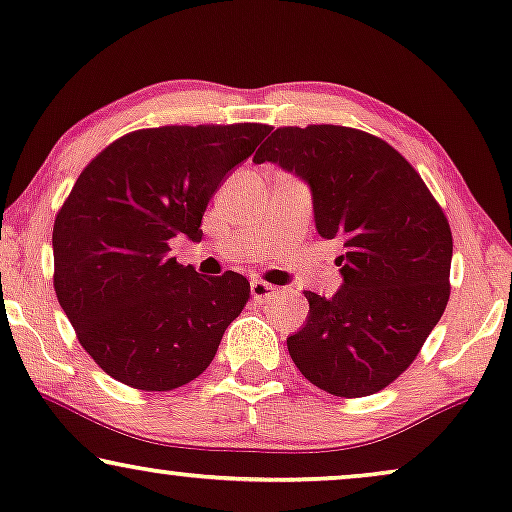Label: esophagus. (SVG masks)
I'll return each instance as SVG.
<instances>
[{
    "label": "esophagus",
    "instance_id": "obj_1",
    "mask_svg": "<svg viewBox=\"0 0 512 512\" xmlns=\"http://www.w3.org/2000/svg\"><path fill=\"white\" fill-rule=\"evenodd\" d=\"M277 293V289L268 282H261V279H254L251 282V298L258 300V303H265V300L272 298Z\"/></svg>",
    "mask_w": 512,
    "mask_h": 512
}]
</instances>
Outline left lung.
<instances>
[{
  "instance_id": "left-lung-1",
  "label": "left lung",
  "mask_w": 512,
  "mask_h": 512,
  "mask_svg": "<svg viewBox=\"0 0 512 512\" xmlns=\"http://www.w3.org/2000/svg\"><path fill=\"white\" fill-rule=\"evenodd\" d=\"M254 163L312 193L314 226L338 240L342 286L305 291V326L286 338L296 368L333 396H370L415 361L450 298L452 233L412 165L380 137L342 125L272 132Z\"/></svg>"
}]
</instances>
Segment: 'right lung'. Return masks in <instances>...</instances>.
Segmentation results:
<instances>
[{
    "label": "right lung",
    "instance_id": "right-lung-1",
    "mask_svg": "<svg viewBox=\"0 0 512 512\" xmlns=\"http://www.w3.org/2000/svg\"><path fill=\"white\" fill-rule=\"evenodd\" d=\"M272 128L165 125L93 158L55 216V296L83 349L128 387L170 391L212 363L249 300L247 277H207L170 256L202 240V214Z\"/></svg>",
    "mask_w": 512,
    "mask_h": 512
}]
</instances>
